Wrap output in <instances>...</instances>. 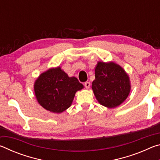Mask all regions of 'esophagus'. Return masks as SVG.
Here are the masks:
<instances>
[{
	"label": "esophagus",
	"mask_w": 160,
	"mask_h": 160,
	"mask_svg": "<svg viewBox=\"0 0 160 160\" xmlns=\"http://www.w3.org/2000/svg\"><path fill=\"white\" fill-rule=\"evenodd\" d=\"M85 87L86 89H88L90 87V82H85Z\"/></svg>",
	"instance_id": "obj_1"
}]
</instances>
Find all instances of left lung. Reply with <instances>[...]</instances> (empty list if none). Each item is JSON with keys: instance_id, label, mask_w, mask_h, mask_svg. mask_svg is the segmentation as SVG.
Wrapping results in <instances>:
<instances>
[{"instance_id": "left-lung-1", "label": "left lung", "mask_w": 160, "mask_h": 160, "mask_svg": "<svg viewBox=\"0 0 160 160\" xmlns=\"http://www.w3.org/2000/svg\"><path fill=\"white\" fill-rule=\"evenodd\" d=\"M94 75L92 89L102 106L116 108L128 97L131 89L129 75L118 64L113 61H98L94 68Z\"/></svg>"}]
</instances>
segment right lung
Returning a JSON list of instances; mask_svg holds the SVG:
<instances>
[{"instance_id": "obj_1", "label": "right lung", "mask_w": 160, "mask_h": 160, "mask_svg": "<svg viewBox=\"0 0 160 160\" xmlns=\"http://www.w3.org/2000/svg\"><path fill=\"white\" fill-rule=\"evenodd\" d=\"M84 88L75 77H69L60 66L39 75L34 84L35 97L46 110L61 113L71 106L76 92Z\"/></svg>"}]
</instances>
